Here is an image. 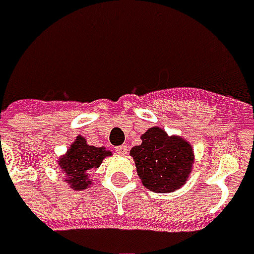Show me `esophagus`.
Masks as SVG:
<instances>
[{
  "label": "esophagus",
  "instance_id": "1",
  "mask_svg": "<svg viewBox=\"0 0 254 254\" xmlns=\"http://www.w3.org/2000/svg\"><path fill=\"white\" fill-rule=\"evenodd\" d=\"M127 150H128V149H127V146H126V145H122V146L116 147V153H118V154H120V156L127 154Z\"/></svg>",
  "mask_w": 254,
  "mask_h": 254
}]
</instances>
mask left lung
Wrapping results in <instances>:
<instances>
[{
	"instance_id": "obj_1",
	"label": "left lung",
	"mask_w": 254,
	"mask_h": 254,
	"mask_svg": "<svg viewBox=\"0 0 254 254\" xmlns=\"http://www.w3.org/2000/svg\"><path fill=\"white\" fill-rule=\"evenodd\" d=\"M141 139L130 154L143 186L153 193H172L182 188L193 168L191 145L182 136H170L160 127L149 128Z\"/></svg>"
}]
</instances>
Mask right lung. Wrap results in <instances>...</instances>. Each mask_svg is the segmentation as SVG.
I'll return each instance as SVG.
<instances>
[{
    "mask_svg": "<svg viewBox=\"0 0 254 254\" xmlns=\"http://www.w3.org/2000/svg\"><path fill=\"white\" fill-rule=\"evenodd\" d=\"M112 152L105 147L90 146L83 136L78 135L73 143L69 146L68 152L59 159L60 170L65 174L64 181L73 190H84L91 185L89 178V171L98 168L102 160L111 156Z\"/></svg>",
    "mask_w": 254,
    "mask_h": 254,
    "instance_id": "add662e5",
    "label": "right lung"
}]
</instances>
